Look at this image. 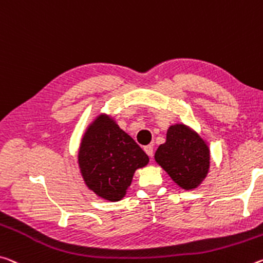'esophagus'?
<instances>
[{
  "mask_svg": "<svg viewBox=\"0 0 263 263\" xmlns=\"http://www.w3.org/2000/svg\"><path fill=\"white\" fill-rule=\"evenodd\" d=\"M144 151H145V153H146L149 158L153 157V147L151 146V145H147V146H145L144 147Z\"/></svg>",
  "mask_w": 263,
  "mask_h": 263,
  "instance_id": "1",
  "label": "esophagus"
}]
</instances>
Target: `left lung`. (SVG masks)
I'll list each match as a JSON object with an SVG mask.
<instances>
[{
  "label": "left lung",
  "mask_w": 263,
  "mask_h": 263,
  "mask_svg": "<svg viewBox=\"0 0 263 263\" xmlns=\"http://www.w3.org/2000/svg\"><path fill=\"white\" fill-rule=\"evenodd\" d=\"M154 159L179 187L193 190L206 178L211 156L197 132L184 124H176L170 126L166 143L158 147Z\"/></svg>",
  "instance_id": "obj_1"
}]
</instances>
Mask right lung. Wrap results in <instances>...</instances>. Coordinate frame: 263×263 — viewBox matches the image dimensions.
<instances>
[{
	"instance_id": "obj_1",
	"label": "right lung",
	"mask_w": 263,
	"mask_h": 263,
	"mask_svg": "<svg viewBox=\"0 0 263 263\" xmlns=\"http://www.w3.org/2000/svg\"><path fill=\"white\" fill-rule=\"evenodd\" d=\"M147 162V154L106 115L98 116L87 127L78 152L85 185L109 201L125 197L136 170Z\"/></svg>"
}]
</instances>
